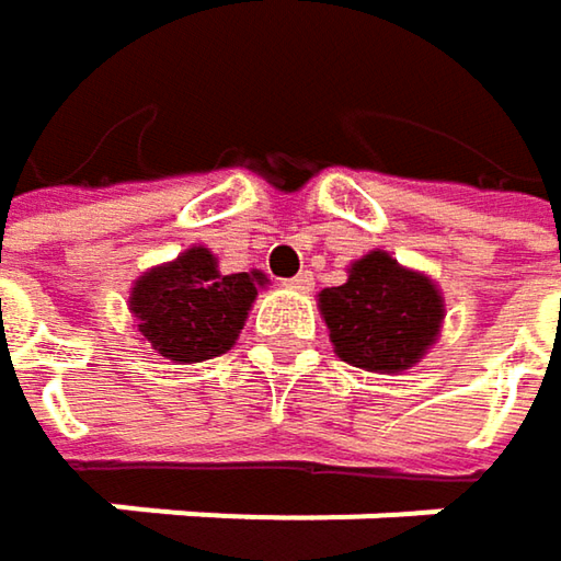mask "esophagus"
<instances>
[{"label": "esophagus", "mask_w": 561, "mask_h": 561, "mask_svg": "<svg viewBox=\"0 0 561 561\" xmlns=\"http://www.w3.org/2000/svg\"><path fill=\"white\" fill-rule=\"evenodd\" d=\"M285 285H288V288H295V291H311L314 279H311V273H298L295 279H288Z\"/></svg>", "instance_id": "1"}]
</instances>
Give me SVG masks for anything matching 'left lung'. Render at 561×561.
I'll return each instance as SVG.
<instances>
[{"mask_svg":"<svg viewBox=\"0 0 561 561\" xmlns=\"http://www.w3.org/2000/svg\"><path fill=\"white\" fill-rule=\"evenodd\" d=\"M334 354L367 374L415 367L442 334L445 298L432 276L396 263L387 250L354 260L347 282L318 291Z\"/></svg>","mask_w":561,"mask_h":561,"instance_id":"8db88e82","label":"left lung"}]
</instances>
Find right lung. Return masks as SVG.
<instances>
[{
	"label": "right lung",
	"instance_id": "obj_1",
	"mask_svg": "<svg viewBox=\"0 0 561 561\" xmlns=\"http://www.w3.org/2000/svg\"><path fill=\"white\" fill-rule=\"evenodd\" d=\"M266 282L260 270L224 276L207 247H191L133 282L129 311L139 337L159 357H169L171 364H201L237 344Z\"/></svg>",
	"mask_w": 561,
	"mask_h": 561
}]
</instances>
